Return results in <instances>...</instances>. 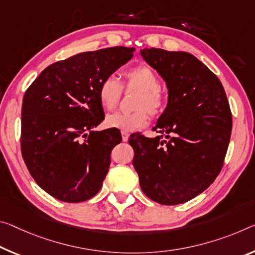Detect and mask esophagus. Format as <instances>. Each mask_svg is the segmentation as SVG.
Segmentation results:
<instances>
[{
  "label": "esophagus",
  "mask_w": 255,
  "mask_h": 255,
  "mask_svg": "<svg viewBox=\"0 0 255 255\" xmlns=\"http://www.w3.org/2000/svg\"><path fill=\"white\" fill-rule=\"evenodd\" d=\"M121 137H123L124 142H127L128 138H129V132L123 130V131H121Z\"/></svg>",
  "instance_id": "obj_1"
}]
</instances>
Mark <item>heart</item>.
Instances as JSON below:
<instances>
[{
  "label": "heart",
  "instance_id": "1",
  "mask_svg": "<svg viewBox=\"0 0 255 255\" xmlns=\"http://www.w3.org/2000/svg\"><path fill=\"white\" fill-rule=\"evenodd\" d=\"M124 85L126 88H134L140 94L136 100L134 112H115L109 115L106 123L109 127L124 131H132L144 127L148 123V113L159 115L165 106L164 96L160 87V80L155 72L146 66H138L127 70L124 74ZM123 87L113 76L102 80L99 86V100L101 106L107 110H113L118 106Z\"/></svg>",
  "mask_w": 255,
  "mask_h": 255
}]
</instances>
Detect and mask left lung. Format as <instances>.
<instances>
[{
	"label": "left lung",
	"mask_w": 255,
	"mask_h": 255,
	"mask_svg": "<svg viewBox=\"0 0 255 255\" xmlns=\"http://www.w3.org/2000/svg\"><path fill=\"white\" fill-rule=\"evenodd\" d=\"M140 55L168 88V103L154 138L132 135V165L145 195L163 205L185 203L204 192L224 164L232 113L224 86L187 52L143 48Z\"/></svg>",
	"instance_id": "left-lung-1"
}]
</instances>
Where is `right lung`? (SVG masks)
Segmentation results:
<instances>
[{
  "mask_svg": "<svg viewBox=\"0 0 255 255\" xmlns=\"http://www.w3.org/2000/svg\"><path fill=\"white\" fill-rule=\"evenodd\" d=\"M135 47L83 52L45 68L25 93L21 153L36 183L68 203L92 199L102 187L116 129L94 130L104 120L99 86L132 58Z\"/></svg>",
  "mask_w": 255,
  "mask_h": 255,
  "instance_id": "obj_1",
  "label": "right lung"
}]
</instances>
